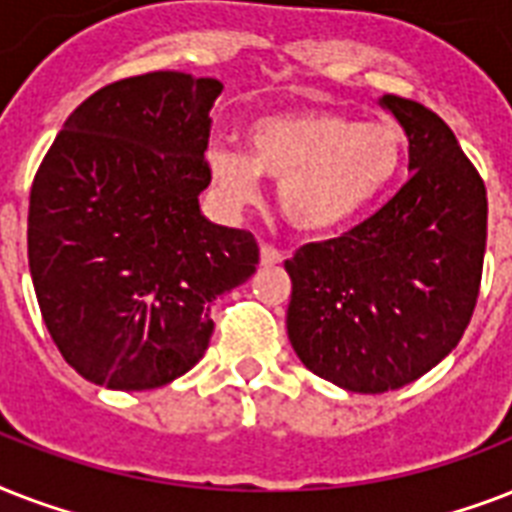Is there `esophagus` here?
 Masks as SVG:
<instances>
[{
    "mask_svg": "<svg viewBox=\"0 0 512 512\" xmlns=\"http://www.w3.org/2000/svg\"><path fill=\"white\" fill-rule=\"evenodd\" d=\"M281 260H284V255H281L279 249L268 247V244H263V247H260V263L263 265H279Z\"/></svg>",
    "mask_w": 512,
    "mask_h": 512,
    "instance_id": "1",
    "label": "esophagus"
}]
</instances>
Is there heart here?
Masks as SVG:
<instances>
[{"label":"heart","instance_id":"b5f03b06","mask_svg":"<svg viewBox=\"0 0 512 512\" xmlns=\"http://www.w3.org/2000/svg\"><path fill=\"white\" fill-rule=\"evenodd\" d=\"M249 151L212 146L207 170L231 207H247L260 180L279 183V207L303 233H337L396 183L406 135L393 122H361L327 108L265 114L247 127Z\"/></svg>","mask_w":512,"mask_h":512}]
</instances>
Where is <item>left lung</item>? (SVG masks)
<instances>
[{
    "instance_id": "8db88e82",
    "label": "left lung",
    "mask_w": 512,
    "mask_h": 512,
    "mask_svg": "<svg viewBox=\"0 0 512 512\" xmlns=\"http://www.w3.org/2000/svg\"><path fill=\"white\" fill-rule=\"evenodd\" d=\"M377 103L409 140L412 177L353 231L284 263L297 358L350 393L404 388L457 348L486 252L484 180L454 132L414 100Z\"/></svg>"
}]
</instances>
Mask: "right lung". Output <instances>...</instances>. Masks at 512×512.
Returning <instances> with one entry per match:
<instances>
[{"instance_id":"obj_1","label":"right lung","mask_w":512,"mask_h":512,"mask_svg":"<svg viewBox=\"0 0 512 512\" xmlns=\"http://www.w3.org/2000/svg\"><path fill=\"white\" fill-rule=\"evenodd\" d=\"M217 79L154 71L68 116L28 201V268L60 356L108 390L199 364L212 300L255 273L252 233L204 217Z\"/></svg>"}]
</instances>
